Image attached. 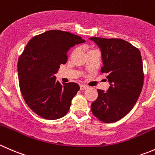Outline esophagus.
Instances as JSON below:
<instances>
[{
    "label": "esophagus",
    "mask_w": 155,
    "mask_h": 155,
    "mask_svg": "<svg viewBox=\"0 0 155 155\" xmlns=\"http://www.w3.org/2000/svg\"><path fill=\"white\" fill-rule=\"evenodd\" d=\"M87 88H88V87L86 85H84V84L80 86V89H81V90H84V89H87Z\"/></svg>",
    "instance_id": "1"
}]
</instances>
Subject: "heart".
Returning <instances> with one entry per match:
<instances>
[{
  "instance_id": "1",
  "label": "heart",
  "mask_w": 155,
  "mask_h": 155,
  "mask_svg": "<svg viewBox=\"0 0 155 155\" xmlns=\"http://www.w3.org/2000/svg\"><path fill=\"white\" fill-rule=\"evenodd\" d=\"M91 50H92V49H91ZM91 50H89V51H91Z\"/></svg>"
}]
</instances>
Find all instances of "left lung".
<instances>
[{
  "label": "left lung",
  "instance_id": "1",
  "mask_svg": "<svg viewBox=\"0 0 155 155\" xmlns=\"http://www.w3.org/2000/svg\"><path fill=\"white\" fill-rule=\"evenodd\" d=\"M89 39L101 48V71L110 84L107 91L97 90L98 96L91 104V110L101 122H117L131 110L141 93L144 81L141 54L123 39Z\"/></svg>",
  "mask_w": 155,
  "mask_h": 155
}]
</instances>
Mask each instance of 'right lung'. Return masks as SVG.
<instances>
[{"label": "right lung", "mask_w": 155, "mask_h": 155, "mask_svg": "<svg viewBox=\"0 0 155 155\" xmlns=\"http://www.w3.org/2000/svg\"><path fill=\"white\" fill-rule=\"evenodd\" d=\"M83 42L81 36L69 32L49 30L32 38L19 57L21 92L28 107L43 119H60L69 110L79 85L61 84L54 74L67 62L70 48Z\"/></svg>", "instance_id": "obj_1"}]
</instances>
